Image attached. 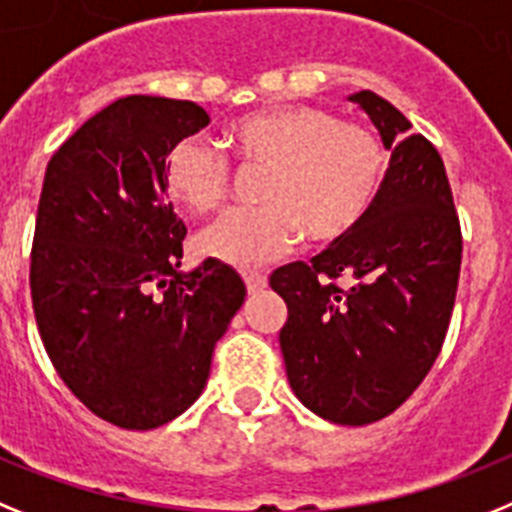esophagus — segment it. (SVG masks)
I'll return each mask as SVG.
<instances>
[{
    "label": "esophagus",
    "instance_id": "34e87169",
    "mask_svg": "<svg viewBox=\"0 0 512 512\" xmlns=\"http://www.w3.org/2000/svg\"><path fill=\"white\" fill-rule=\"evenodd\" d=\"M242 278H244V286H247V291L250 293H257L268 286V275H262V273H244Z\"/></svg>",
    "mask_w": 512,
    "mask_h": 512
}]
</instances>
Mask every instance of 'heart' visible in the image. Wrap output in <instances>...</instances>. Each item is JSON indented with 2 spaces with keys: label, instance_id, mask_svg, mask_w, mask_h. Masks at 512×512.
I'll list each match as a JSON object with an SVG mask.
<instances>
[{
  "label": "heart",
  "instance_id": "heart-1",
  "mask_svg": "<svg viewBox=\"0 0 512 512\" xmlns=\"http://www.w3.org/2000/svg\"><path fill=\"white\" fill-rule=\"evenodd\" d=\"M226 146L250 170H265L255 211L234 213L201 239L208 257L252 268L278 260L301 237L327 247L353 234L386 177V146L371 126L337 121L311 105H265L226 128ZM231 170L203 141L180 139L164 159V190L193 216L229 198Z\"/></svg>",
  "mask_w": 512,
  "mask_h": 512
}]
</instances>
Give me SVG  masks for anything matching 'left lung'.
I'll return each mask as SVG.
<instances>
[{
  "label": "left lung",
  "instance_id": "obj_1",
  "mask_svg": "<svg viewBox=\"0 0 512 512\" xmlns=\"http://www.w3.org/2000/svg\"><path fill=\"white\" fill-rule=\"evenodd\" d=\"M350 102L391 151L379 195L353 234L309 265L278 268L270 286L288 306L281 353L293 394L324 420L368 425L402 407L441 353L464 242L438 149L371 90Z\"/></svg>",
  "mask_w": 512,
  "mask_h": 512
}]
</instances>
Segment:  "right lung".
Instances as JSON below:
<instances>
[{
    "mask_svg": "<svg viewBox=\"0 0 512 512\" xmlns=\"http://www.w3.org/2000/svg\"><path fill=\"white\" fill-rule=\"evenodd\" d=\"M208 123L190 100L121 97L59 146L43 177L35 322L71 394L118 428H159L188 410L244 304L224 262L177 270L188 229L167 201L164 159Z\"/></svg>",
    "mask_w": 512,
    "mask_h": 512,
    "instance_id": "right-lung-1",
    "label": "right lung"
}]
</instances>
